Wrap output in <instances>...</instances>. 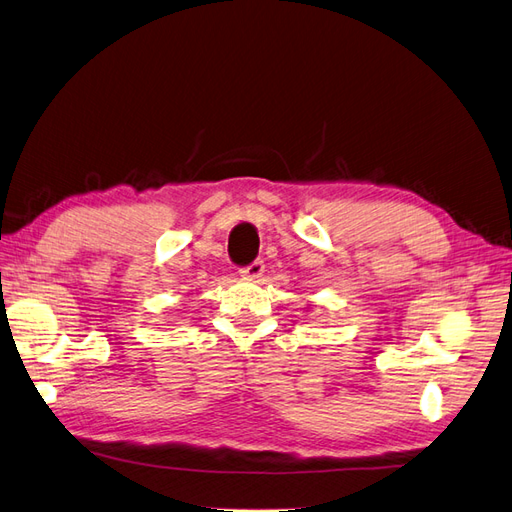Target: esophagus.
<instances>
[{"instance_id":"34e87169","label":"esophagus","mask_w":512,"mask_h":512,"mask_svg":"<svg viewBox=\"0 0 512 512\" xmlns=\"http://www.w3.org/2000/svg\"><path fill=\"white\" fill-rule=\"evenodd\" d=\"M243 278H247V280H258L262 273H265V262L262 260H254V262H250V265L247 267H241V271H239Z\"/></svg>"}]
</instances>
